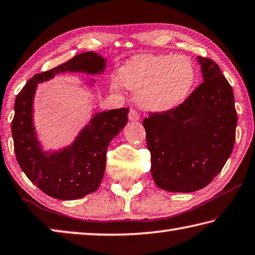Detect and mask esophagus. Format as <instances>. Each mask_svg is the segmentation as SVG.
Here are the masks:
<instances>
[{
    "label": "esophagus",
    "mask_w": 255,
    "mask_h": 255,
    "mask_svg": "<svg viewBox=\"0 0 255 255\" xmlns=\"http://www.w3.org/2000/svg\"><path fill=\"white\" fill-rule=\"evenodd\" d=\"M128 118H129V120H130V122H138V120H139V114H138L136 110L131 109L130 112H129Z\"/></svg>",
    "instance_id": "esophagus-1"
}]
</instances>
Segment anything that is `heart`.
Segmentation results:
<instances>
[{"instance_id": "obj_1", "label": "heart", "mask_w": 255, "mask_h": 255, "mask_svg": "<svg viewBox=\"0 0 255 255\" xmlns=\"http://www.w3.org/2000/svg\"><path fill=\"white\" fill-rule=\"evenodd\" d=\"M119 81L110 83L112 90L120 91V83L136 92L141 108L149 112H167L187 98L195 82V68L185 55H139L120 68Z\"/></svg>"}]
</instances>
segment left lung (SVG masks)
Segmentation results:
<instances>
[{"label":"left lung","mask_w":255,"mask_h":255,"mask_svg":"<svg viewBox=\"0 0 255 255\" xmlns=\"http://www.w3.org/2000/svg\"><path fill=\"white\" fill-rule=\"evenodd\" d=\"M203 82L175 109L142 122L150 172L159 188L191 193L205 187L233 150L238 115L232 87L213 60L197 57Z\"/></svg>","instance_id":"obj_1"}]
</instances>
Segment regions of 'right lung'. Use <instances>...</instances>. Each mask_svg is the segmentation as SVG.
<instances>
[{"label": "right lung", "mask_w": 255, "mask_h": 255, "mask_svg": "<svg viewBox=\"0 0 255 255\" xmlns=\"http://www.w3.org/2000/svg\"><path fill=\"white\" fill-rule=\"evenodd\" d=\"M105 69V58L94 51L83 52L52 70L35 75L16 96L12 122L16 160L32 183L57 200H78L98 189L105 174L109 142L126 126L129 109L97 113L71 145L59 150H43L33 123L36 87L58 73L100 75ZM94 81L89 85H94Z\"/></svg>", "instance_id": "1"}]
</instances>
